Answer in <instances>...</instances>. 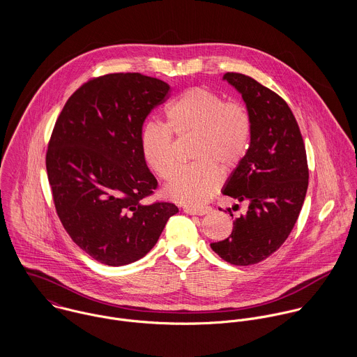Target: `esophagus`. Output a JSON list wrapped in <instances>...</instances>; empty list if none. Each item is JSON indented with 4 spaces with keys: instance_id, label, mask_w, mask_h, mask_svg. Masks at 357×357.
Segmentation results:
<instances>
[{
    "instance_id": "obj_1",
    "label": "esophagus",
    "mask_w": 357,
    "mask_h": 357,
    "mask_svg": "<svg viewBox=\"0 0 357 357\" xmlns=\"http://www.w3.org/2000/svg\"><path fill=\"white\" fill-rule=\"evenodd\" d=\"M184 211L187 214H191V215H204V214H208L211 211V207H191V206H187V207H184Z\"/></svg>"
}]
</instances>
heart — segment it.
<instances>
[{
	"mask_svg": "<svg viewBox=\"0 0 357 357\" xmlns=\"http://www.w3.org/2000/svg\"><path fill=\"white\" fill-rule=\"evenodd\" d=\"M166 126L149 122L140 132V153L146 165L160 178L174 169V143L195 137L191 159L167 181V198L187 204L210 199L221 184L222 172H232L246 156L252 139V119L239 102L225 99L207 88H191L166 108Z\"/></svg>",
	"mask_w": 357,
	"mask_h": 357,
	"instance_id": "b5f03b06",
	"label": "heart"
}]
</instances>
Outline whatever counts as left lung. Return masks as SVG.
<instances>
[{"label": "left lung", "mask_w": 357, "mask_h": 357, "mask_svg": "<svg viewBox=\"0 0 357 357\" xmlns=\"http://www.w3.org/2000/svg\"><path fill=\"white\" fill-rule=\"evenodd\" d=\"M222 79L242 95L252 119L249 150L222 194L248 202L249 208L234 220L232 234L210 248L224 261L246 266L275 253L290 235L309 172L304 140L287 102L248 75L227 73Z\"/></svg>", "instance_id": "obj_1"}]
</instances>
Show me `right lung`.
<instances>
[{"instance_id": "obj_1", "label": "right lung", "mask_w": 357, "mask_h": 357, "mask_svg": "<svg viewBox=\"0 0 357 357\" xmlns=\"http://www.w3.org/2000/svg\"><path fill=\"white\" fill-rule=\"evenodd\" d=\"M169 91L139 73L107 74L75 91L54 123L47 172L57 215L71 239L105 265L143 258L178 213L176 204H143L158 181L140 153V132Z\"/></svg>"}]
</instances>
